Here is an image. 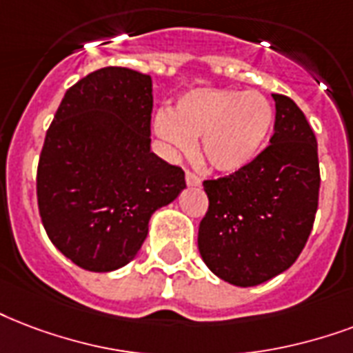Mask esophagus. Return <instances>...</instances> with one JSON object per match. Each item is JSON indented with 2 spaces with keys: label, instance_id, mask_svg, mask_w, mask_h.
<instances>
[{
  "label": "esophagus",
  "instance_id": "obj_1",
  "mask_svg": "<svg viewBox=\"0 0 353 353\" xmlns=\"http://www.w3.org/2000/svg\"><path fill=\"white\" fill-rule=\"evenodd\" d=\"M185 183H187V187H200L201 179L196 174H192V172H187L185 174Z\"/></svg>",
  "mask_w": 353,
  "mask_h": 353
}]
</instances>
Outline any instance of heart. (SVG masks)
<instances>
[{"mask_svg":"<svg viewBox=\"0 0 353 353\" xmlns=\"http://www.w3.org/2000/svg\"><path fill=\"white\" fill-rule=\"evenodd\" d=\"M276 122L272 103L255 90L194 88L172 112L153 118V131L166 150L181 155L200 139V157L219 174H239L259 159Z\"/></svg>","mask_w":353,"mask_h":353,"instance_id":"1","label":"heart"}]
</instances>
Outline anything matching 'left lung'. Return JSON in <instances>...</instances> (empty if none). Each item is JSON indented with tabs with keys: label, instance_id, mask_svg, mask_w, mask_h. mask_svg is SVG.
I'll return each instance as SVG.
<instances>
[{
	"label": "left lung",
	"instance_id": "8db88e82",
	"mask_svg": "<svg viewBox=\"0 0 353 353\" xmlns=\"http://www.w3.org/2000/svg\"><path fill=\"white\" fill-rule=\"evenodd\" d=\"M270 146L239 174L203 181L209 209L198 250L214 276L255 287L285 272L302 254L319 207V148L305 114L272 94Z\"/></svg>",
	"mask_w": 353,
	"mask_h": 353
}]
</instances>
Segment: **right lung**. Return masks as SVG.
<instances>
[{"label": "right lung", "mask_w": 353, "mask_h": 353, "mask_svg": "<svg viewBox=\"0 0 353 353\" xmlns=\"http://www.w3.org/2000/svg\"><path fill=\"white\" fill-rule=\"evenodd\" d=\"M152 77L118 66L68 88L46 133L37 174L44 230L90 272L134 259L152 214L176 200L185 172L150 150Z\"/></svg>", "instance_id": "add662e5"}]
</instances>
